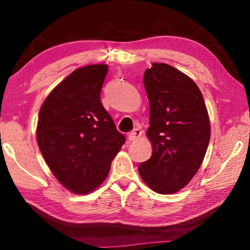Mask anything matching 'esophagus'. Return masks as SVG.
Instances as JSON below:
<instances>
[{
	"mask_svg": "<svg viewBox=\"0 0 250 250\" xmlns=\"http://www.w3.org/2000/svg\"><path fill=\"white\" fill-rule=\"evenodd\" d=\"M141 135H142V131L140 129H134L133 131H131V132L129 133L128 139H129V141H134V140H138Z\"/></svg>",
	"mask_w": 250,
	"mask_h": 250,
	"instance_id": "1",
	"label": "esophagus"
}]
</instances>
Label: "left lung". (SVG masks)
<instances>
[{"label": "left lung", "instance_id": "left-lung-1", "mask_svg": "<svg viewBox=\"0 0 250 250\" xmlns=\"http://www.w3.org/2000/svg\"><path fill=\"white\" fill-rule=\"evenodd\" d=\"M143 82L150 104L146 137L153 151L139 173L154 192L172 194L188 184L204 160L208 113L197 84L174 67L153 62Z\"/></svg>", "mask_w": 250, "mask_h": 250}]
</instances>
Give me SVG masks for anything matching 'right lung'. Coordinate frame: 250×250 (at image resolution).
<instances>
[{"instance_id": "obj_1", "label": "right lung", "mask_w": 250, "mask_h": 250, "mask_svg": "<svg viewBox=\"0 0 250 250\" xmlns=\"http://www.w3.org/2000/svg\"><path fill=\"white\" fill-rule=\"evenodd\" d=\"M104 64L76 69L50 91L37 122V145L54 176L75 194H88L107 177L125 142L100 100Z\"/></svg>"}]
</instances>
